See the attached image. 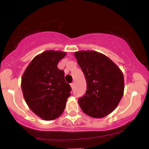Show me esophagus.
Listing matches in <instances>:
<instances>
[{"label":"esophagus","mask_w":149,"mask_h":149,"mask_svg":"<svg viewBox=\"0 0 149 149\" xmlns=\"http://www.w3.org/2000/svg\"><path fill=\"white\" fill-rule=\"evenodd\" d=\"M71 88H72V90H73V89L74 88V83H71Z\"/></svg>","instance_id":"esophagus-1"}]
</instances>
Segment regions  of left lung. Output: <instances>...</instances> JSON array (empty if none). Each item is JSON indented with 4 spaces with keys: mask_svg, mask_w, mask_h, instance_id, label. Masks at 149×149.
<instances>
[{
    "mask_svg": "<svg viewBox=\"0 0 149 149\" xmlns=\"http://www.w3.org/2000/svg\"><path fill=\"white\" fill-rule=\"evenodd\" d=\"M74 56L87 83L86 93L78 100L80 109L90 117H105L113 111L123 95L122 71L107 56L96 51H78Z\"/></svg>",
    "mask_w": 149,
    "mask_h": 149,
    "instance_id": "obj_1",
    "label": "left lung"
}]
</instances>
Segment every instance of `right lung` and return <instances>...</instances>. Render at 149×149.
<instances>
[{
    "mask_svg": "<svg viewBox=\"0 0 149 149\" xmlns=\"http://www.w3.org/2000/svg\"><path fill=\"white\" fill-rule=\"evenodd\" d=\"M66 54L61 51H45L32 59L22 75L24 98L31 110L45 120L59 117L71 96L64 71L57 68Z\"/></svg>",
    "mask_w": 149,
    "mask_h": 149,
    "instance_id": "1",
    "label": "right lung"
}]
</instances>
